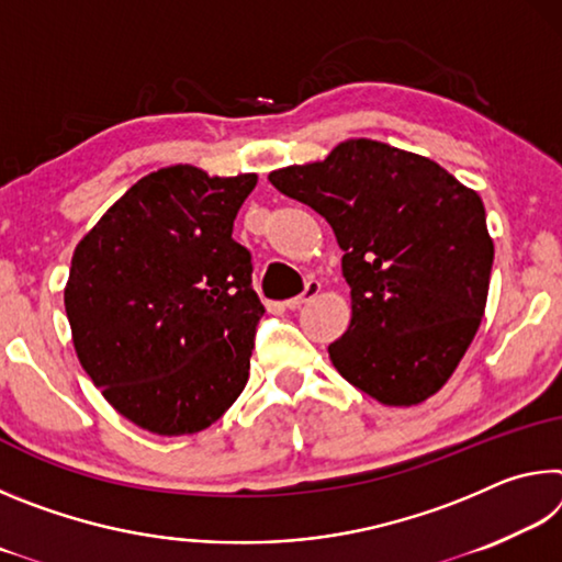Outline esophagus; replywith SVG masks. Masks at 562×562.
I'll return each mask as SVG.
<instances>
[{
    "label": "esophagus",
    "mask_w": 562,
    "mask_h": 562,
    "mask_svg": "<svg viewBox=\"0 0 562 562\" xmlns=\"http://www.w3.org/2000/svg\"><path fill=\"white\" fill-rule=\"evenodd\" d=\"M317 294H319V282L310 280L307 284H304V290L297 294V297H292V300L284 302V307H288V310H300L302 304H307L310 300H315Z\"/></svg>",
    "instance_id": "34e87169"
}]
</instances>
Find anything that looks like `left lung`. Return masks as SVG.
Wrapping results in <instances>:
<instances>
[{"mask_svg":"<svg viewBox=\"0 0 562 562\" xmlns=\"http://www.w3.org/2000/svg\"><path fill=\"white\" fill-rule=\"evenodd\" d=\"M268 180L325 217L345 250L351 322L329 345L337 372L386 406L439 392L486 310L493 240L479 193L434 160L369 138Z\"/></svg>","mask_w":562,"mask_h":562,"instance_id":"1","label":"left lung"}]
</instances>
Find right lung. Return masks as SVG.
I'll return each instance as SVG.
<instances>
[{
  "label": "right lung",
  "mask_w": 562,
  "mask_h": 562,
  "mask_svg": "<svg viewBox=\"0 0 562 562\" xmlns=\"http://www.w3.org/2000/svg\"><path fill=\"white\" fill-rule=\"evenodd\" d=\"M255 183V173L160 168L76 245L64 290L76 357L150 434L207 429L247 384L265 307L233 223Z\"/></svg>",
  "instance_id": "right-lung-1"
}]
</instances>
